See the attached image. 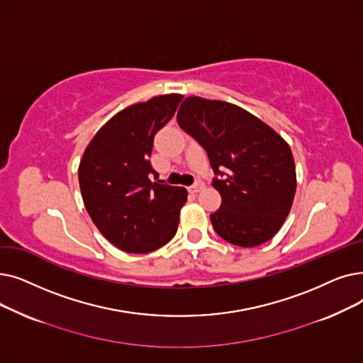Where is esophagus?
<instances>
[{"instance_id": "1", "label": "esophagus", "mask_w": 363, "mask_h": 363, "mask_svg": "<svg viewBox=\"0 0 363 363\" xmlns=\"http://www.w3.org/2000/svg\"><path fill=\"white\" fill-rule=\"evenodd\" d=\"M202 187H203V183H202L201 180H196V182L191 186V192H199Z\"/></svg>"}]
</instances>
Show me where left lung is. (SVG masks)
<instances>
[{
  "label": "left lung",
  "mask_w": 363,
  "mask_h": 363,
  "mask_svg": "<svg viewBox=\"0 0 363 363\" xmlns=\"http://www.w3.org/2000/svg\"><path fill=\"white\" fill-rule=\"evenodd\" d=\"M179 125L205 149L221 195L210 216L216 233L238 247L272 239L296 195V164L282 137L262 119L221 100L187 97Z\"/></svg>",
  "instance_id": "left-lung-1"
}]
</instances>
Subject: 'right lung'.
Returning <instances> with one entry per match:
<instances>
[{"label":"right lung","mask_w":363,"mask_h":363,"mask_svg":"<svg viewBox=\"0 0 363 363\" xmlns=\"http://www.w3.org/2000/svg\"><path fill=\"white\" fill-rule=\"evenodd\" d=\"M182 99L157 96L118 112L82 155L78 180L85 208L100 233L125 252L155 251L177 232L187 192L158 180L149 158L155 134Z\"/></svg>","instance_id":"1"}]
</instances>
